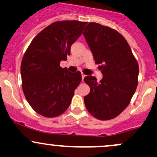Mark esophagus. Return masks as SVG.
Listing matches in <instances>:
<instances>
[{
  "mask_svg": "<svg viewBox=\"0 0 157 157\" xmlns=\"http://www.w3.org/2000/svg\"><path fill=\"white\" fill-rule=\"evenodd\" d=\"M86 77V75H85V74H84L83 73H82V80H83V79H84V77Z\"/></svg>",
  "mask_w": 157,
  "mask_h": 157,
  "instance_id": "34e87169",
  "label": "esophagus"
}]
</instances>
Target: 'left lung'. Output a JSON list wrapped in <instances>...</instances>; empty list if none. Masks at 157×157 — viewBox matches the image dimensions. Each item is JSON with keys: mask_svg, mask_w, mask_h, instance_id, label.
Returning a JSON list of instances; mask_svg holds the SVG:
<instances>
[{"mask_svg": "<svg viewBox=\"0 0 157 157\" xmlns=\"http://www.w3.org/2000/svg\"><path fill=\"white\" fill-rule=\"evenodd\" d=\"M83 35L101 70L99 82L93 76L83 80L90 88L84 97L87 110L101 120L115 118L130 103L138 86L139 67L126 40L117 31L90 22Z\"/></svg>", "mask_w": 157, "mask_h": 157, "instance_id": "obj_1", "label": "left lung"}]
</instances>
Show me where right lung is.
Masks as SVG:
<instances>
[{
	"mask_svg": "<svg viewBox=\"0 0 157 157\" xmlns=\"http://www.w3.org/2000/svg\"><path fill=\"white\" fill-rule=\"evenodd\" d=\"M86 22L59 21L32 40L21 63L22 86L26 100L35 112L46 117L62 114L70 105L81 73L60 67L71 47L82 34Z\"/></svg>",
	"mask_w": 157,
	"mask_h": 157,
	"instance_id": "obj_1",
	"label": "right lung"
}]
</instances>
